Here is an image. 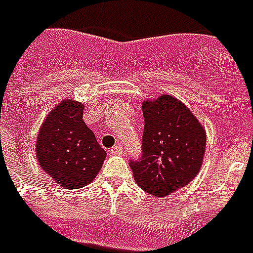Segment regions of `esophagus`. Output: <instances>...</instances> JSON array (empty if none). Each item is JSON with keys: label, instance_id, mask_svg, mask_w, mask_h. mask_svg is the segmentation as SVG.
I'll return each mask as SVG.
<instances>
[{"label": "esophagus", "instance_id": "1", "mask_svg": "<svg viewBox=\"0 0 253 253\" xmlns=\"http://www.w3.org/2000/svg\"><path fill=\"white\" fill-rule=\"evenodd\" d=\"M110 152H112V154H114V155L123 154V146H121V144H116V146L113 147L112 150H110Z\"/></svg>", "mask_w": 253, "mask_h": 253}]
</instances>
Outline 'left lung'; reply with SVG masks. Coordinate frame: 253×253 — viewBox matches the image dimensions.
<instances>
[{
  "label": "left lung",
  "instance_id": "left-lung-1",
  "mask_svg": "<svg viewBox=\"0 0 253 253\" xmlns=\"http://www.w3.org/2000/svg\"><path fill=\"white\" fill-rule=\"evenodd\" d=\"M141 155L130 161L137 185L154 196L185 187L202 168L206 130L193 113L171 95L143 102Z\"/></svg>",
  "mask_w": 253,
  "mask_h": 253
}]
</instances>
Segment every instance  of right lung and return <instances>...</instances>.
Returning <instances> with one entry per match:
<instances>
[{
    "label": "right lung",
    "instance_id": "1",
    "mask_svg": "<svg viewBox=\"0 0 253 253\" xmlns=\"http://www.w3.org/2000/svg\"><path fill=\"white\" fill-rule=\"evenodd\" d=\"M83 103L65 99L49 113L37 140V159L44 173L65 189L94 180L106 151L83 121Z\"/></svg>",
    "mask_w": 253,
    "mask_h": 253
}]
</instances>
